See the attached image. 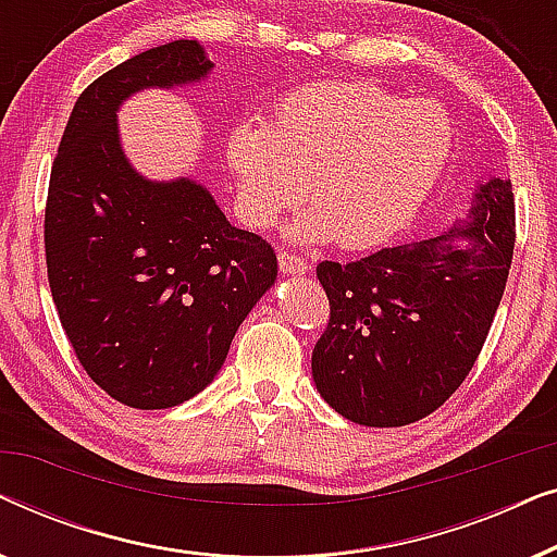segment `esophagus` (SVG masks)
I'll list each match as a JSON object with an SVG mask.
<instances>
[{
	"label": "esophagus",
	"mask_w": 557,
	"mask_h": 557,
	"mask_svg": "<svg viewBox=\"0 0 557 557\" xmlns=\"http://www.w3.org/2000/svg\"><path fill=\"white\" fill-rule=\"evenodd\" d=\"M278 265L286 276H304V273L311 271V265L304 258L288 253V250H281L278 253Z\"/></svg>",
	"instance_id": "obj_1"
}]
</instances>
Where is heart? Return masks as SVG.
Segmentation results:
<instances>
[{
  "instance_id": "heart-1",
  "label": "heart",
  "mask_w": 557,
  "mask_h": 557,
  "mask_svg": "<svg viewBox=\"0 0 557 557\" xmlns=\"http://www.w3.org/2000/svg\"><path fill=\"white\" fill-rule=\"evenodd\" d=\"M451 119L431 101H408L372 83L296 90L265 121L227 136V164L243 215L269 227L299 202L311 210L288 227L296 243L377 246L400 233L444 177Z\"/></svg>"
}]
</instances>
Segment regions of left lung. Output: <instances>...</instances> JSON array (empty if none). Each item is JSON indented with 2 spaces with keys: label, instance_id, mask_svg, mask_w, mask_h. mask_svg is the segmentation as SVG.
Here are the masks:
<instances>
[{
  "label": "left lung",
  "instance_id": "left-lung-1",
  "mask_svg": "<svg viewBox=\"0 0 557 557\" xmlns=\"http://www.w3.org/2000/svg\"><path fill=\"white\" fill-rule=\"evenodd\" d=\"M512 250V185L490 177L476 182L467 220L444 233L352 263H319L330 299V324L311 352L319 395L372 429L444 406L482 352Z\"/></svg>",
  "mask_w": 557,
  "mask_h": 557
}]
</instances>
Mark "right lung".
Masks as SVG:
<instances>
[{"mask_svg": "<svg viewBox=\"0 0 557 557\" xmlns=\"http://www.w3.org/2000/svg\"><path fill=\"white\" fill-rule=\"evenodd\" d=\"M212 67L197 40L128 58L83 90L52 164V301L83 370L128 408H174L202 393L276 284L273 248L231 225L208 187L144 177L121 144L124 101L197 86Z\"/></svg>", "mask_w": 557, "mask_h": 557, "instance_id": "1", "label": "right lung"}]
</instances>
